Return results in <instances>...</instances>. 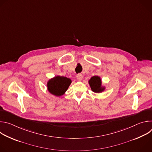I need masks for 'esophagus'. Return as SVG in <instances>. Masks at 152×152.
Here are the masks:
<instances>
[{
	"label": "esophagus",
	"instance_id": "esophagus-1",
	"mask_svg": "<svg viewBox=\"0 0 152 152\" xmlns=\"http://www.w3.org/2000/svg\"><path fill=\"white\" fill-rule=\"evenodd\" d=\"M76 78H77V79L78 80H82V78H83V76H82V74L79 73V74H77V75H76Z\"/></svg>",
	"mask_w": 152,
	"mask_h": 152
}]
</instances>
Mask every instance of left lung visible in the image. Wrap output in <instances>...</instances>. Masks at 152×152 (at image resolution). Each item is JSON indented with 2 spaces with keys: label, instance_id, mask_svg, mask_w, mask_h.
<instances>
[{
  "label": "left lung",
  "instance_id": "8db88e82",
  "mask_svg": "<svg viewBox=\"0 0 152 152\" xmlns=\"http://www.w3.org/2000/svg\"><path fill=\"white\" fill-rule=\"evenodd\" d=\"M91 90L96 93H101L104 90V87L102 85V80L99 76H94L88 81Z\"/></svg>",
  "mask_w": 152,
  "mask_h": 152
}]
</instances>
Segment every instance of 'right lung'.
<instances>
[{
	"mask_svg": "<svg viewBox=\"0 0 152 152\" xmlns=\"http://www.w3.org/2000/svg\"><path fill=\"white\" fill-rule=\"evenodd\" d=\"M71 83L70 79L57 76L48 81L47 83L48 90L52 94L59 97L66 93Z\"/></svg>",
	"mask_w": 152,
	"mask_h": 152,
	"instance_id": "add662e5",
	"label": "right lung"
}]
</instances>
